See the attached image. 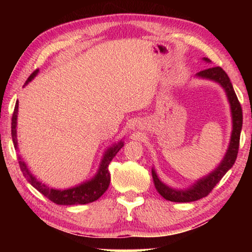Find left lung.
<instances>
[{"label":"left lung","instance_id":"left-lung-1","mask_svg":"<svg viewBox=\"0 0 252 252\" xmlns=\"http://www.w3.org/2000/svg\"><path fill=\"white\" fill-rule=\"evenodd\" d=\"M205 61H209L208 58H204ZM198 77L211 79L219 82L220 85L225 88L228 96V101L230 103V109H232V116H233V132L232 137H230L229 148L227 150V154L221 164L219 165L218 168L210 173L208 177L201 179V180L196 182V185L192 186L191 188L187 189V190H174L167 186H165L156 175V172L153 170V179L155 182V187L158 190V192L163 196L165 199L171 202H194L197 199H201L205 196H208L212 189L216 187L217 184L221 180L223 175L227 173V171L233 166L235 163L237 153H239L240 147V135L241 129H242V123H243V115H242V108L237 99V96L234 92L233 85L229 80V77L227 75L225 71L220 66H215L206 68L197 73Z\"/></svg>","mask_w":252,"mask_h":252}]
</instances>
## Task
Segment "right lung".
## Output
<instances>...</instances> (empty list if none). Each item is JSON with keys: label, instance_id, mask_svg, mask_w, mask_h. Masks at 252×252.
Here are the masks:
<instances>
[{"label": "right lung", "instance_id": "obj_1", "mask_svg": "<svg viewBox=\"0 0 252 252\" xmlns=\"http://www.w3.org/2000/svg\"><path fill=\"white\" fill-rule=\"evenodd\" d=\"M37 71L35 70L32 74L30 75L27 79L25 85L27 82H30L32 79L35 77ZM17 112H18V101L16 102L15 110H13V115L11 119V135L12 141L15 147H17V132H16V125H17ZM124 146L123 141H120L119 143L115 144V146L110 148L104 155L103 158L101 167H99L98 173L94 179H92L91 181L85 182L78 187L65 189V190H57V189H51L47 187L46 185L41 184V182L36 181V179L30 173L29 168L26 167V165L24 161H22V158L19 159V167L22 170L24 177L27 179V181L33 186L34 188L37 189L41 194L46 196L48 199H50L51 202L56 203L60 205H77V204H88L98 199L101 196L104 194L106 189H108L110 185V172H109V164L110 161L113 159V157L116 156L117 153L122 149Z\"/></svg>", "mask_w": 252, "mask_h": 252}]
</instances>
